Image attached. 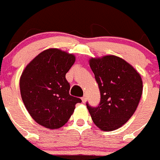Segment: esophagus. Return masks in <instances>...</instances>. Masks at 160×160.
Wrapping results in <instances>:
<instances>
[{"label":"esophagus","mask_w":160,"mask_h":160,"mask_svg":"<svg viewBox=\"0 0 160 160\" xmlns=\"http://www.w3.org/2000/svg\"><path fill=\"white\" fill-rule=\"evenodd\" d=\"M81 98H82V102H83V103L86 102V101H87V97H86V95H83Z\"/></svg>","instance_id":"obj_1"}]
</instances>
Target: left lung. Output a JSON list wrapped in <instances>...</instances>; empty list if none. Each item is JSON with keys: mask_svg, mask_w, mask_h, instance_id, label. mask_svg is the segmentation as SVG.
Instances as JSON below:
<instances>
[{"mask_svg": "<svg viewBox=\"0 0 160 160\" xmlns=\"http://www.w3.org/2000/svg\"><path fill=\"white\" fill-rule=\"evenodd\" d=\"M89 64L100 92L97 107L86 103L92 120L103 131L118 129L137 110L143 91L141 76L125 60L113 55L92 58Z\"/></svg>", "mask_w": 160, "mask_h": 160, "instance_id": "obj_1", "label": "left lung"}]
</instances>
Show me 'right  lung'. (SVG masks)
<instances>
[{"label": "right lung", "mask_w": 160, "mask_h": 160, "mask_svg": "<svg viewBox=\"0 0 160 160\" xmlns=\"http://www.w3.org/2000/svg\"><path fill=\"white\" fill-rule=\"evenodd\" d=\"M75 56L58 49L40 53L27 65L19 80L22 99L32 118L44 127H62L72 114L80 98L69 95L65 78Z\"/></svg>", "instance_id": "right-lung-1"}]
</instances>
